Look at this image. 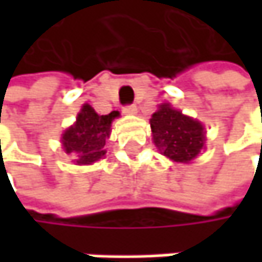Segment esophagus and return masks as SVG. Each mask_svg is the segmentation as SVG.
<instances>
[{"mask_svg":"<svg viewBox=\"0 0 262 262\" xmlns=\"http://www.w3.org/2000/svg\"><path fill=\"white\" fill-rule=\"evenodd\" d=\"M123 112H124L126 115H135V114L138 112V107H136L135 104H127V106L123 107Z\"/></svg>","mask_w":262,"mask_h":262,"instance_id":"34e87169","label":"esophagus"}]
</instances>
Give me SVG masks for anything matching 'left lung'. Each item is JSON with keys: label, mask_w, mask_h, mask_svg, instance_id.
<instances>
[{"label": "left lung", "mask_w": 262, "mask_h": 262, "mask_svg": "<svg viewBox=\"0 0 262 262\" xmlns=\"http://www.w3.org/2000/svg\"><path fill=\"white\" fill-rule=\"evenodd\" d=\"M150 126L156 147L174 162L192 161L205 144L203 126L168 104L159 106Z\"/></svg>", "instance_id": "1"}]
</instances>
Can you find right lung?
Instances as JSON below:
<instances>
[{"mask_svg": "<svg viewBox=\"0 0 262 262\" xmlns=\"http://www.w3.org/2000/svg\"><path fill=\"white\" fill-rule=\"evenodd\" d=\"M120 114L117 111L107 115H98L89 104L81 107L77 121L63 133L62 144L68 155H73L79 165L92 164L104 156V144L111 135V124Z\"/></svg>", "mask_w": 262, "mask_h": 262, "instance_id": "right-lung-1", "label": "right lung"}]
</instances>
